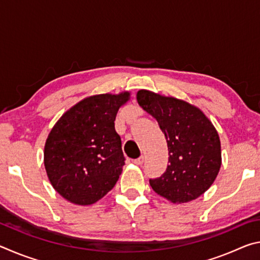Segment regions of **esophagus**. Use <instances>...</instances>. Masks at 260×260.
Listing matches in <instances>:
<instances>
[{"mask_svg": "<svg viewBox=\"0 0 260 260\" xmlns=\"http://www.w3.org/2000/svg\"><path fill=\"white\" fill-rule=\"evenodd\" d=\"M143 161H144V156H141V157L136 158V159L133 160V162H134L135 165H142Z\"/></svg>", "mask_w": 260, "mask_h": 260, "instance_id": "1", "label": "esophagus"}]
</instances>
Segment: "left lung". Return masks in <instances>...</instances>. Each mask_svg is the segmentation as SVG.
I'll list each match as a JSON object with an SVG mask.
<instances>
[{
    "label": "left lung",
    "mask_w": 260,
    "mask_h": 260,
    "mask_svg": "<svg viewBox=\"0 0 260 260\" xmlns=\"http://www.w3.org/2000/svg\"><path fill=\"white\" fill-rule=\"evenodd\" d=\"M136 100L158 121L169 148L167 169L149 180L151 188L172 203L196 200L211 187L221 166L217 129L199 108L182 100L146 89L138 91Z\"/></svg>",
    "instance_id": "obj_1"
}]
</instances>
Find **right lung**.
Returning <instances> with one entry per match:
<instances>
[{"instance_id":"right-lung-1","label":"right lung","mask_w":260,"mask_h":260,"mask_svg":"<svg viewBox=\"0 0 260 260\" xmlns=\"http://www.w3.org/2000/svg\"><path fill=\"white\" fill-rule=\"evenodd\" d=\"M129 95L89 96L52 127L45 146V167L52 187L67 201L94 204L119 179L125 157L114 120Z\"/></svg>"}]
</instances>
